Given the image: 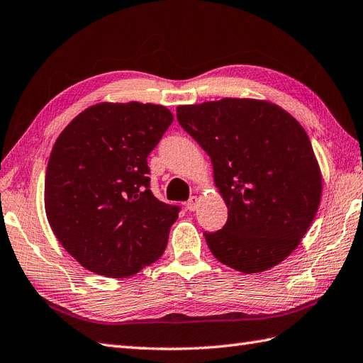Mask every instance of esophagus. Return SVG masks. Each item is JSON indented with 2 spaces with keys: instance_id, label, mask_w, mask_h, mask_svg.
I'll return each mask as SVG.
<instances>
[{
  "instance_id": "obj_1",
  "label": "esophagus",
  "mask_w": 363,
  "mask_h": 363,
  "mask_svg": "<svg viewBox=\"0 0 363 363\" xmlns=\"http://www.w3.org/2000/svg\"><path fill=\"white\" fill-rule=\"evenodd\" d=\"M198 206H199V198L198 196H191L187 201V208L190 210V212H195V210L198 208Z\"/></svg>"
}]
</instances>
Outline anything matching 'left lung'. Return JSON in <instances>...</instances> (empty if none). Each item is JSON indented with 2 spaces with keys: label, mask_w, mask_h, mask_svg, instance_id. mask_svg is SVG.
<instances>
[{
  "label": "left lung",
  "mask_w": 363,
  "mask_h": 363,
  "mask_svg": "<svg viewBox=\"0 0 363 363\" xmlns=\"http://www.w3.org/2000/svg\"><path fill=\"white\" fill-rule=\"evenodd\" d=\"M182 128L212 159L227 206L221 230L204 237L235 271H267L297 249L322 198V173L306 131L275 104L225 97L181 105Z\"/></svg>",
  "instance_id": "1"
}]
</instances>
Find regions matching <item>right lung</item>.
<instances>
[{"label":"right lung","instance_id":"1","mask_svg":"<svg viewBox=\"0 0 363 363\" xmlns=\"http://www.w3.org/2000/svg\"><path fill=\"white\" fill-rule=\"evenodd\" d=\"M172 122L162 105L102 102L57 138L46 168V216L88 271L130 277L164 254L179 207L151 193L147 157Z\"/></svg>","mask_w":363,"mask_h":363}]
</instances>
